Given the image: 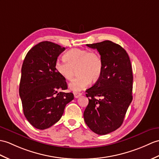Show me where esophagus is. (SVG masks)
I'll list each match as a JSON object with an SVG mask.
<instances>
[{"instance_id": "1", "label": "esophagus", "mask_w": 159, "mask_h": 159, "mask_svg": "<svg viewBox=\"0 0 159 159\" xmlns=\"http://www.w3.org/2000/svg\"><path fill=\"white\" fill-rule=\"evenodd\" d=\"M81 95H82V93H80V92H75L74 93V95H75V98H79L80 96H81Z\"/></svg>"}]
</instances>
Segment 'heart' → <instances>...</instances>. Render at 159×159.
<instances>
[{
	"label": "heart",
	"instance_id": "1",
	"mask_svg": "<svg viewBox=\"0 0 159 159\" xmlns=\"http://www.w3.org/2000/svg\"><path fill=\"white\" fill-rule=\"evenodd\" d=\"M64 60H57L55 68L57 72L67 80H70V89L79 91L86 89L90 82H96L102 75L103 61L97 52L88 49H72L64 55Z\"/></svg>",
	"mask_w": 159,
	"mask_h": 159
}]
</instances>
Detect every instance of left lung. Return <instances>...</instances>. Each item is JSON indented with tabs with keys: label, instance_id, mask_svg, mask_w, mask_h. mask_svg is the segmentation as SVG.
<instances>
[{
	"label": "left lung",
	"instance_id": "obj_1",
	"mask_svg": "<svg viewBox=\"0 0 159 159\" xmlns=\"http://www.w3.org/2000/svg\"><path fill=\"white\" fill-rule=\"evenodd\" d=\"M87 46L98 51L103 72L100 79L86 90L89 104L84 120L92 131L106 135L121 126L133 99L131 64L126 51L110 40ZM96 97L101 99L97 100Z\"/></svg>",
	"mask_w": 159,
	"mask_h": 159
}]
</instances>
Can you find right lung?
Returning a JSON list of instances; mask_svg holds the SVG:
<instances>
[{
	"instance_id": "right-lung-1",
	"label": "right lung",
	"mask_w": 159,
	"mask_h": 159,
	"mask_svg": "<svg viewBox=\"0 0 159 159\" xmlns=\"http://www.w3.org/2000/svg\"><path fill=\"white\" fill-rule=\"evenodd\" d=\"M65 47L49 41L40 42L30 50L21 67L19 93L26 119L33 127L45 129L61 119L66 104L74 99L66 79L55 68Z\"/></svg>"
}]
</instances>
